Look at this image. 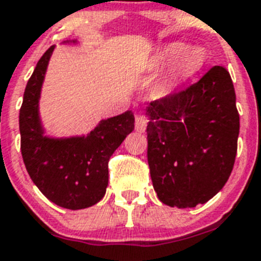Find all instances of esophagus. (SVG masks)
<instances>
[{
  "label": "esophagus",
  "mask_w": 261,
  "mask_h": 261,
  "mask_svg": "<svg viewBox=\"0 0 261 261\" xmlns=\"http://www.w3.org/2000/svg\"><path fill=\"white\" fill-rule=\"evenodd\" d=\"M147 123H148V119L143 115H137L135 117V130L138 133H144L147 128Z\"/></svg>",
  "instance_id": "obj_1"
}]
</instances>
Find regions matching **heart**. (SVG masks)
<instances>
[{
	"label": "heart",
	"mask_w": 261,
	"mask_h": 261,
	"mask_svg": "<svg viewBox=\"0 0 261 261\" xmlns=\"http://www.w3.org/2000/svg\"><path fill=\"white\" fill-rule=\"evenodd\" d=\"M172 63V74L176 79H188L202 69L205 56L198 48H187L182 42H171L156 51L155 65H168Z\"/></svg>",
	"instance_id": "obj_1"
}]
</instances>
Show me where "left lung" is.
I'll return each instance as SVG.
<instances>
[{"instance_id": "left-lung-1", "label": "left lung", "mask_w": 261, "mask_h": 261, "mask_svg": "<svg viewBox=\"0 0 261 261\" xmlns=\"http://www.w3.org/2000/svg\"><path fill=\"white\" fill-rule=\"evenodd\" d=\"M146 115L159 199L178 209L207 202L225 187L237 156L239 114L230 73L215 65L184 92L149 103Z\"/></svg>"}]
</instances>
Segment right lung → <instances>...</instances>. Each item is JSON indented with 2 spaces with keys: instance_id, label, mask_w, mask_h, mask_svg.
<instances>
[{
  "instance_id": "add662e5",
  "label": "right lung",
  "mask_w": 261,
  "mask_h": 261,
  "mask_svg": "<svg viewBox=\"0 0 261 261\" xmlns=\"http://www.w3.org/2000/svg\"><path fill=\"white\" fill-rule=\"evenodd\" d=\"M63 44H79V40ZM55 48L44 52L24 89L19 112L22 158L33 182L51 202L64 209H87L105 196L109 159L134 130L135 118L127 110L101 119L87 135L47 134L40 117V96Z\"/></svg>"
}]
</instances>
